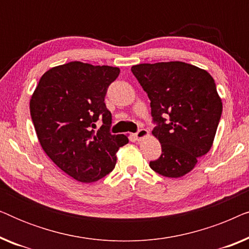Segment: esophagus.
Listing matches in <instances>:
<instances>
[{
  "label": "esophagus",
  "mask_w": 249,
  "mask_h": 249,
  "mask_svg": "<svg viewBox=\"0 0 249 249\" xmlns=\"http://www.w3.org/2000/svg\"><path fill=\"white\" fill-rule=\"evenodd\" d=\"M135 137L137 141H142L145 137H148V131L146 129H139V130L135 134Z\"/></svg>",
  "instance_id": "1"
}]
</instances>
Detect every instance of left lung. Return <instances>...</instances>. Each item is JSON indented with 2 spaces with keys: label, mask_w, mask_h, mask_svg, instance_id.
Wrapping results in <instances>:
<instances>
[{
  "label": "left lung",
  "mask_w": 249,
  "mask_h": 249,
  "mask_svg": "<svg viewBox=\"0 0 249 249\" xmlns=\"http://www.w3.org/2000/svg\"><path fill=\"white\" fill-rule=\"evenodd\" d=\"M131 71L151 101L152 134L162 154L149 166L159 175L180 178L212 147L222 113V102L212 76L193 64L142 63Z\"/></svg>",
  "instance_id": "1"
}]
</instances>
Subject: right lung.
Wrapping results in <instances>:
<instances>
[{
  "label": "right lung",
  "instance_id": "obj_1",
  "mask_svg": "<svg viewBox=\"0 0 249 249\" xmlns=\"http://www.w3.org/2000/svg\"><path fill=\"white\" fill-rule=\"evenodd\" d=\"M120 69L79 61L47 70L30 98V115L47 156L71 178L94 182L108 175L125 135H112V114L104 103ZM104 124L94 131V122Z\"/></svg>",
  "mask_w": 249,
  "mask_h": 249
}]
</instances>
